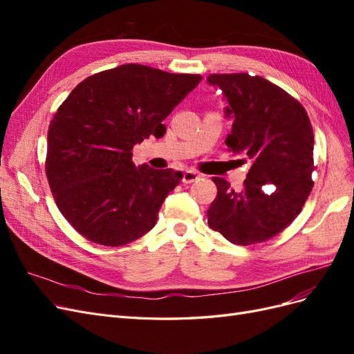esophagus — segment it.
I'll return each instance as SVG.
<instances>
[{"label":"esophagus","instance_id":"1","mask_svg":"<svg viewBox=\"0 0 354 354\" xmlns=\"http://www.w3.org/2000/svg\"><path fill=\"white\" fill-rule=\"evenodd\" d=\"M201 177V174H198L196 171L194 169H187L183 173V176H181V180H183V183H194L195 180H198Z\"/></svg>","mask_w":354,"mask_h":354}]
</instances>
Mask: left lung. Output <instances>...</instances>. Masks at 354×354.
<instances>
[{
  "mask_svg": "<svg viewBox=\"0 0 354 354\" xmlns=\"http://www.w3.org/2000/svg\"><path fill=\"white\" fill-rule=\"evenodd\" d=\"M207 81L227 100L229 151L251 162L239 192L212 178L218 192L207 211L208 224L232 243L264 242L294 221L312 192V124L301 103L257 75L212 73Z\"/></svg>",
  "mask_w": 354,
  "mask_h": 354,
  "instance_id": "left-lung-1",
  "label": "left lung"
}]
</instances>
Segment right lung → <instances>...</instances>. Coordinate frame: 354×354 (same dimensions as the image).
<instances>
[{"instance_id": "add662e5", "label": "right lung", "mask_w": 354, "mask_h": 354, "mask_svg": "<svg viewBox=\"0 0 354 354\" xmlns=\"http://www.w3.org/2000/svg\"><path fill=\"white\" fill-rule=\"evenodd\" d=\"M201 75L128 63L80 82L50 122L46 173L60 212L84 238L120 246L158 220L180 171L136 167L133 147L162 137V121Z\"/></svg>"}]
</instances>
